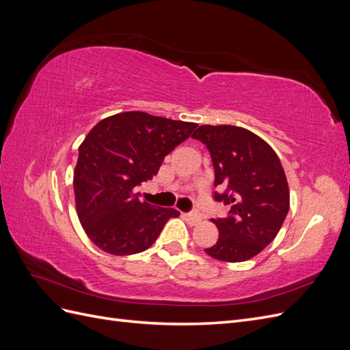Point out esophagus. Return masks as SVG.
Instances as JSON below:
<instances>
[{"mask_svg":"<svg viewBox=\"0 0 350 350\" xmlns=\"http://www.w3.org/2000/svg\"><path fill=\"white\" fill-rule=\"evenodd\" d=\"M185 219L188 220L189 225H197V224H200L201 216L197 213V211H193V213H188V215L185 216Z\"/></svg>","mask_w":350,"mask_h":350,"instance_id":"esophagus-1","label":"esophagus"}]
</instances>
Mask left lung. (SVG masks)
<instances>
[{"label": "left lung", "mask_w": 350, "mask_h": 350, "mask_svg": "<svg viewBox=\"0 0 350 350\" xmlns=\"http://www.w3.org/2000/svg\"><path fill=\"white\" fill-rule=\"evenodd\" d=\"M193 139L206 144L215 167L216 201L229 215L211 219L219 239L204 251L226 262L256 257L276 238L289 211V187L280 159L261 137L235 125H201Z\"/></svg>", "instance_id": "1"}]
</instances>
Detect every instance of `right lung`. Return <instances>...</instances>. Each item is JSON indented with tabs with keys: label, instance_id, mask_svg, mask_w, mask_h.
<instances>
[{
	"label": "right lung",
	"instance_id": "add662e5",
	"mask_svg": "<svg viewBox=\"0 0 350 350\" xmlns=\"http://www.w3.org/2000/svg\"><path fill=\"white\" fill-rule=\"evenodd\" d=\"M196 126L130 111L108 116L89 131L79 147L72 184L79 220L94 245L112 256L142 252L169 219L179 216L172 207L146 203L134 188L152 179Z\"/></svg>",
	"mask_w": 350,
	"mask_h": 350
}]
</instances>
